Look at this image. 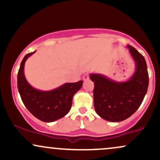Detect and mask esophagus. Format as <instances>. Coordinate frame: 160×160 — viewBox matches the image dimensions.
<instances>
[{"label":"esophagus","instance_id":"obj_1","mask_svg":"<svg viewBox=\"0 0 160 160\" xmlns=\"http://www.w3.org/2000/svg\"><path fill=\"white\" fill-rule=\"evenodd\" d=\"M82 79H83V80L84 81H86V80H89V74H84V76H83V78H82Z\"/></svg>","mask_w":160,"mask_h":160}]
</instances>
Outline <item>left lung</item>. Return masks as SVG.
<instances>
[{
    "instance_id": "1",
    "label": "left lung",
    "mask_w": 160,
    "mask_h": 160,
    "mask_svg": "<svg viewBox=\"0 0 160 160\" xmlns=\"http://www.w3.org/2000/svg\"><path fill=\"white\" fill-rule=\"evenodd\" d=\"M135 71L127 81L117 82L101 74H90L94 82V108L97 114L110 122H120L138 109L148 91L149 77L144 56L127 45Z\"/></svg>"
}]
</instances>
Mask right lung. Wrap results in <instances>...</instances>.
<instances>
[{
  "instance_id": "obj_1",
  "label": "right lung",
  "mask_w": 160,
  "mask_h": 160,
  "mask_svg": "<svg viewBox=\"0 0 160 160\" xmlns=\"http://www.w3.org/2000/svg\"><path fill=\"white\" fill-rule=\"evenodd\" d=\"M35 52L27 54L21 62L17 76L18 90L23 104L34 117L43 122H54L65 117L70 111L73 96L82 87V81L66 82L49 91L32 87L25 78L24 67L28 58Z\"/></svg>"
}]
</instances>
